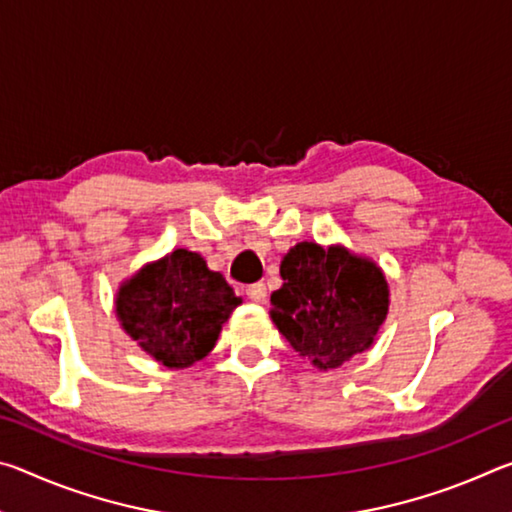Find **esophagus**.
<instances>
[{
    "instance_id": "34e87169",
    "label": "esophagus",
    "mask_w": 512,
    "mask_h": 512,
    "mask_svg": "<svg viewBox=\"0 0 512 512\" xmlns=\"http://www.w3.org/2000/svg\"><path fill=\"white\" fill-rule=\"evenodd\" d=\"M246 296L253 302H264L266 300V284L264 282L250 284V287L246 289Z\"/></svg>"
}]
</instances>
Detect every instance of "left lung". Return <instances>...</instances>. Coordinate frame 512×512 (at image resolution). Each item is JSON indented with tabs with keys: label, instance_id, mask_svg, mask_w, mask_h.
Wrapping results in <instances>:
<instances>
[{
	"label": "left lung",
	"instance_id": "left-lung-1",
	"mask_svg": "<svg viewBox=\"0 0 512 512\" xmlns=\"http://www.w3.org/2000/svg\"><path fill=\"white\" fill-rule=\"evenodd\" d=\"M280 275L271 318L318 370L339 368L375 343L388 314V282L372 259L300 241L284 255Z\"/></svg>",
	"mask_w": 512,
	"mask_h": 512
}]
</instances>
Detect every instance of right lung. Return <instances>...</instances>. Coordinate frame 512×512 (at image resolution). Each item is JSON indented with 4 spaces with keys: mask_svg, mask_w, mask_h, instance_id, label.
<instances>
[{
    "mask_svg": "<svg viewBox=\"0 0 512 512\" xmlns=\"http://www.w3.org/2000/svg\"><path fill=\"white\" fill-rule=\"evenodd\" d=\"M239 302L201 255L178 248L121 282L115 311L121 329L146 354L180 370L210 354Z\"/></svg>",
    "mask_w": 512,
    "mask_h": 512,
    "instance_id": "add662e5",
    "label": "right lung"
}]
</instances>
